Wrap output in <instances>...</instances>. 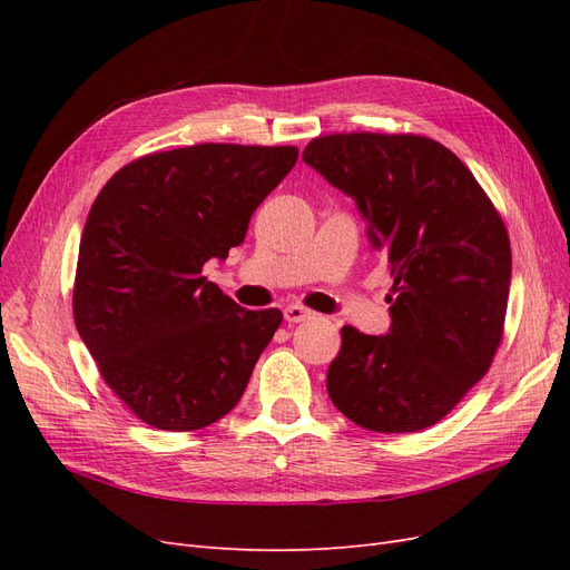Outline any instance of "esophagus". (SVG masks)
Masks as SVG:
<instances>
[{"label":"esophagus","mask_w":570,"mask_h":570,"mask_svg":"<svg viewBox=\"0 0 570 570\" xmlns=\"http://www.w3.org/2000/svg\"><path fill=\"white\" fill-rule=\"evenodd\" d=\"M285 321L287 323H304V321H308V318H314V312H308V308H304V306H299V304H289V306H285Z\"/></svg>","instance_id":"1"}]
</instances>
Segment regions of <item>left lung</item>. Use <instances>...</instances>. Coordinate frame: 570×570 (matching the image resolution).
I'll list each match as a JSON object with an SVG mask.
<instances>
[{
	"mask_svg": "<svg viewBox=\"0 0 570 570\" xmlns=\"http://www.w3.org/2000/svg\"><path fill=\"white\" fill-rule=\"evenodd\" d=\"M302 159L356 202L394 278L390 331L342 327L327 394L375 433L435 425L502 342L511 285L502 216L456 154L421 135H325Z\"/></svg>",
	"mask_w": 570,
	"mask_h": 570,
	"instance_id": "left-lung-1",
	"label": "left lung"
}]
</instances>
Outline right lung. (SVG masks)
Instances as JSON below:
<instances>
[{
    "mask_svg": "<svg viewBox=\"0 0 570 570\" xmlns=\"http://www.w3.org/2000/svg\"><path fill=\"white\" fill-rule=\"evenodd\" d=\"M297 147L195 145L147 154L101 187L85 220L73 316L107 385L137 419L185 433L226 416L278 331L202 275L243 245Z\"/></svg>",
    "mask_w": 570,
    "mask_h": 570,
    "instance_id": "obj_1",
    "label": "right lung"
}]
</instances>
